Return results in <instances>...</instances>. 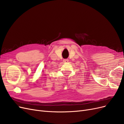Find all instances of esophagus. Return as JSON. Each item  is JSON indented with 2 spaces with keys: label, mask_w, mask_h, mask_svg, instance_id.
I'll return each mask as SVG.
<instances>
[{
  "label": "esophagus",
  "mask_w": 124,
  "mask_h": 124,
  "mask_svg": "<svg viewBox=\"0 0 124 124\" xmlns=\"http://www.w3.org/2000/svg\"><path fill=\"white\" fill-rule=\"evenodd\" d=\"M63 62L64 63H67L68 62H69V60L67 59H63Z\"/></svg>",
  "instance_id": "34e87169"
}]
</instances>
